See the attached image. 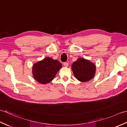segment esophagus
Segmentation results:
<instances>
[{"label": "esophagus", "instance_id": "esophagus-1", "mask_svg": "<svg viewBox=\"0 0 127 127\" xmlns=\"http://www.w3.org/2000/svg\"><path fill=\"white\" fill-rule=\"evenodd\" d=\"M64 65L65 67H68L69 65V63H67V62H65V63H64Z\"/></svg>", "mask_w": 127, "mask_h": 127}]
</instances>
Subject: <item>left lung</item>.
I'll use <instances>...</instances> for the list:
<instances>
[{"mask_svg":"<svg viewBox=\"0 0 127 127\" xmlns=\"http://www.w3.org/2000/svg\"><path fill=\"white\" fill-rule=\"evenodd\" d=\"M71 69L75 77L81 82L89 81L94 77L95 74V64L88 59L79 58L71 65Z\"/></svg>","mask_w":127,"mask_h":127,"instance_id":"obj_1","label":"left lung"}]
</instances>
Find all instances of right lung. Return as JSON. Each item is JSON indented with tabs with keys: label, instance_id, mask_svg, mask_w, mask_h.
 Listing matches in <instances>:
<instances>
[{
	"label": "right lung",
	"instance_id": "add662e5",
	"mask_svg": "<svg viewBox=\"0 0 127 127\" xmlns=\"http://www.w3.org/2000/svg\"><path fill=\"white\" fill-rule=\"evenodd\" d=\"M62 67V64L59 61L46 57L34 64L32 74L37 82L41 84H47L54 79Z\"/></svg>",
	"mask_w": 127,
	"mask_h": 127
}]
</instances>
